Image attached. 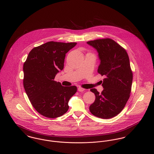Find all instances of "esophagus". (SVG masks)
<instances>
[{"instance_id":"34e87169","label":"esophagus","mask_w":154,"mask_h":154,"mask_svg":"<svg viewBox=\"0 0 154 154\" xmlns=\"http://www.w3.org/2000/svg\"><path fill=\"white\" fill-rule=\"evenodd\" d=\"M85 91V89H83V88H82L79 87V88H78V91H79V92H83V91Z\"/></svg>"}]
</instances>
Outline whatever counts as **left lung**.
<instances>
[{
	"instance_id": "left-lung-1",
	"label": "left lung",
	"mask_w": 154,
	"mask_h": 154,
	"mask_svg": "<svg viewBox=\"0 0 154 154\" xmlns=\"http://www.w3.org/2000/svg\"><path fill=\"white\" fill-rule=\"evenodd\" d=\"M87 43L94 48L100 60L97 72L106 77L102 84L103 91H91L96 99L89 107L93 116L108 119L118 115L130 97L133 73L126 51L111 38L97 39Z\"/></svg>"
}]
</instances>
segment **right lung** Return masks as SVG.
<instances>
[{
  "mask_svg": "<svg viewBox=\"0 0 154 154\" xmlns=\"http://www.w3.org/2000/svg\"><path fill=\"white\" fill-rule=\"evenodd\" d=\"M77 43L49 42L33 48L24 63L23 85L34 109L41 115L54 119L69 108L68 102L77 87L62 86L54 81L63 68L65 54Z\"/></svg>",
  "mask_w": 154,
  "mask_h": 154,
  "instance_id": "obj_1",
  "label": "right lung"
}]
</instances>
